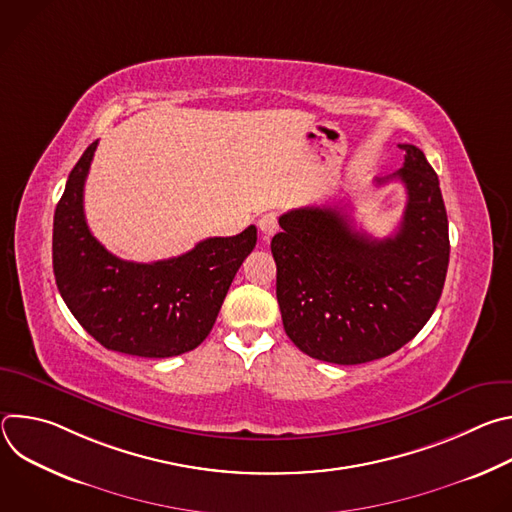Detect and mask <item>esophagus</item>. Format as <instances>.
I'll list each match as a JSON object with an SVG mask.
<instances>
[{"label":"esophagus","mask_w":512,"mask_h":512,"mask_svg":"<svg viewBox=\"0 0 512 512\" xmlns=\"http://www.w3.org/2000/svg\"><path fill=\"white\" fill-rule=\"evenodd\" d=\"M257 227H259V231L265 235V239H269L271 235H275L277 233V214H273V212H267V214H263L259 221H257Z\"/></svg>","instance_id":"esophagus-1"}]
</instances>
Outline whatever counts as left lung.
Segmentation results:
<instances>
[{"instance_id": "8db88e82", "label": "left lung", "mask_w": 512, "mask_h": 512, "mask_svg": "<svg viewBox=\"0 0 512 512\" xmlns=\"http://www.w3.org/2000/svg\"><path fill=\"white\" fill-rule=\"evenodd\" d=\"M405 164L377 184L407 190L395 235L356 231L342 208L304 206L279 216L271 239L285 334L302 352L360 364L407 344L440 302L448 261V214L437 174L423 152L401 143Z\"/></svg>"}]
</instances>
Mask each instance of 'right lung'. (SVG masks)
<instances>
[{"label": "right lung", "instance_id": "1", "mask_svg": "<svg viewBox=\"0 0 512 512\" xmlns=\"http://www.w3.org/2000/svg\"><path fill=\"white\" fill-rule=\"evenodd\" d=\"M95 150L97 141L68 174L54 212L52 267L60 296L109 350L145 358L194 350L210 334L239 267L255 249L257 229L204 239L192 251L156 263L123 261L85 221L83 194Z\"/></svg>", "mask_w": 512, "mask_h": 512}]
</instances>
